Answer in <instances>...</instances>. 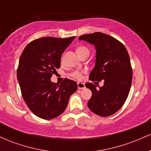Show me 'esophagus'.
I'll return each instance as SVG.
<instances>
[{
  "label": "esophagus",
  "instance_id": "obj_1",
  "mask_svg": "<svg viewBox=\"0 0 151 151\" xmlns=\"http://www.w3.org/2000/svg\"><path fill=\"white\" fill-rule=\"evenodd\" d=\"M77 87L79 89H82L85 88V84L82 82H78L77 83Z\"/></svg>",
  "mask_w": 151,
  "mask_h": 151
}]
</instances>
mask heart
I'll return each mask as SVG.
<instances>
[{"instance_id":"obj_1","label":"heart","mask_w":151,"mask_h":151,"mask_svg":"<svg viewBox=\"0 0 151 151\" xmlns=\"http://www.w3.org/2000/svg\"><path fill=\"white\" fill-rule=\"evenodd\" d=\"M77 55L79 56V55H82V54L84 53L89 52V50L87 47H86L79 46L77 47ZM71 75L74 78H77L78 79H80L82 77V73H81V72H79V71H74V72L71 74Z\"/></svg>"}]
</instances>
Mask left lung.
Listing matches in <instances>:
<instances>
[{
  "mask_svg": "<svg viewBox=\"0 0 151 151\" xmlns=\"http://www.w3.org/2000/svg\"><path fill=\"white\" fill-rule=\"evenodd\" d=\"M79 40L86 41L94 45L96 61L89 74V80L104 81V86L92 83L85 86L92 95L88 107L100 116L115 114L125 103L132 82V68L129 53L121 42L109 35L94 32L81 35Z\"/></svg>",
  "mask_w": 151,
  "mask_h": 151,
  "instance_id": "left-lung-1",
  "label": "left lung"
}]
</instances>
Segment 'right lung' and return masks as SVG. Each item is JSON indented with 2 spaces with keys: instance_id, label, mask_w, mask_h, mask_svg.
Instances as JSON below:
<instances>
[{
  "instance_id": "right-lung-1",
  "label": "right lung",
  "mask_w": 151,
  "mask_h": 151,
  "mask_svg": "<svg viewBox=\"0 0 151 151\" xmlns=\"http://www.w3.org/2000/svg\"><path fill=\"white\" fill-rule=\"evenodd\" d=\"M74 38H39L22 51L17 78L26 104L41 119L59 116L67 108L71 95L77 91L74 81L65 79L59 84L50 79L60 68L62 54Z\"/></svg>"
}]
</instances>
